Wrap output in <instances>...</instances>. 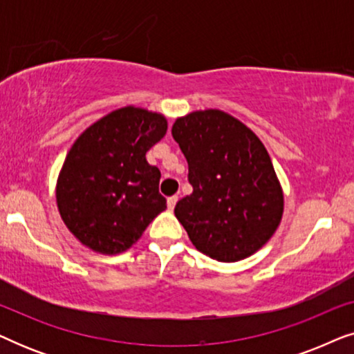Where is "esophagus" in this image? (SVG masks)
I'll use <instances>...</instances> for the list:
<instances>
[{"label":"esophagus","mask_w":354,"mask_h":354,"mask_svg":"<svg viewBox=\"0 0 354 354\" xmlns=\"http://www.w3.org/2000/svg\"><path fill=\"white\" fill-rule=\"evenodd\" d=\"M177 200H178V198H177L176 195H174V196H169V198H167V207H169V211H172L174 207H176V203H177Z\"/></svg>","instance_id":"34e87169"}]
</instances>
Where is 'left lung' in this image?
<instances>
[{
	"instance_id": "obj_1",
	"label": "left lung",
	"mask_w": 354,
	"mask_h": 354,
	"mask_svg": "<svg viewBox=\"0 0 354 354\" xmlns=\"http://www.w3.org/2000/svg\"><path fill=\"white\" fill-rule=\"evenodd\" d=\"M172 137L193 187L174 212L195 248L221 263L263 248L283 214V192L263 142L219 109L178 118Z\"/></svg>"
}]
</instances>
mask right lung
<instances>
[{
    "label": "right lung",
    "instance_id": "right-lung-1",
    "mask_svg": "<svg viewBox=\"0 0 354 354\" xmlns=\"http://www.w3.org/2000/svg\"><path fill=\"white\" fill-rule=\"evenodd\" d=\"M166 132L162 114L125 106L75 140L57 177L56 201L82 245L101 254L122 253L166 209L161 172L147 161Z\"/></svg>",
    "mask_w": 354,
    "mask_h": 354
}]
</instances>
